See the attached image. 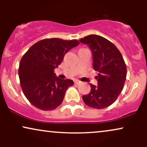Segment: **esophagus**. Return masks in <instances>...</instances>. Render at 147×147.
<instances>
[{
    "label": "esophagus",
    "mask_w": 147,
    "mask_h": 147,
    "mask_svg": "<svg viewBox=\"0 0 147 147\" xmlns=\"http://www.w3.org/2000/svg\"><path fill=\"white\" fill-rule=\"evenodd\" d=\"M82 84V82H81L80 81H79V80L75 81V85H79V84Z\"/></svg>",
    "instance_id": "obj_1"
}]
</instances>
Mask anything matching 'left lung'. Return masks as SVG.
<instances>
[{
    "label": "left lung",
    "mask_w": 147,
    "mask_h": 147,
    "mask_svg": "<svg viewBox=\"0 0 147 147\" xmlns=\"http://www.w3.org/2000/svg\"><path fill=\"white\" fill-rule=\"evenodd\" d=\"M79 41L90 49L93 69L99 72L96 76L97 86L90 84V92L82 99L91 108L104 109L122 92L126 77L125 62L115 45L104 37L90 34Z\"/></svg>",
    "instance_id": "left-lung-1"
}]
</instances>
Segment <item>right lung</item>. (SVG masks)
Instances as JSON below:
<instances>
[{
  "label": "right lung",
  "instance_id": "1",
  "mask_svg": "<svg viewBox=\"0 0 147 147\" xmlns=\"http://www.w3.org/2000/svg\"><path fill=\"white\" fill-rule=\"evenodd\" d=\"M79 44L75 39L46 38L34 44L23 55L18 68L20 83L33 106L52 111L61 104L66 90L74 82L59 78L55 69L61 63L65 54Z\"/></svg>",
  "mask_w": 147,
  "mask_h": 147
}]
</instances>
